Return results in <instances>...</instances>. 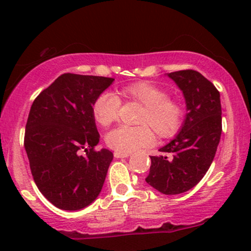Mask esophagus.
<instances>
[{
  "instance_id": "obj_1",
  "label": "esophagus",
  "mask_w": 251,
  "mask_h": 251,
  "mask_svg": "<svg viewBox=\"0 0 251 251\" xmlns=\"http://www.w3.org/2000/svg\"><path fill=\"white\" fill-rule=\"evenodd\" d=\"M114 157L116 158H127L128 155H129V153H122V152H114Z\"/></svg>"
}]
</instances>
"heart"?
I'll list each match as a JSON object with an SVG mask.
<instances>
[{"instance_id":"b5f03b06","label":"heart","mask_w":251,"mask_h":251,"mask_svg":"<svg viewBox=\"0 0 251 251\" xmlns=\"http://www.w3.org/2000/svg\"><path fill=\"white\" fill-rule=\"evenodd\" d=\"M118 96L125 101L138 102L144 108L137 122L139 126H122L106 135V144L114 151L131 153L138 149L148 148L154 142V130L158 137L166 139L174 137L183 125L185 116L183 105L169 98L168 91L154 83H131L120 88ZM120 107L122 101L116 94L103 92L94 100L92 112L100 126L109 127L119 118Z\"/></svg>"}]
</instances>
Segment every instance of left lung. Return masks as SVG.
<instances>
[{
    "label": "left lung",
    "mask_w": 251,
    "mask_h": 251,
    "mask_svg": "<svg viewBox=\"0 0 251 251\" xmlns=\"http://www.w3.org/2000/svg\"><path fill=\"white\" fill-rule=\"evenodd\" d=\"M168 75L183 91L186 113L177 137L151 155L146 183L164 195H178L200 183L214 160L222 133L220 92L200 72L184 70Z\"/></svg>",
    "instance_id": "8db88e82"
}]
</instances>
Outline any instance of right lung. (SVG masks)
<instances>
[{"mask_svg": "<svg viewBox=\"0 0 251 251\" xmlns=\"http://www.w3.org/2000/svg\"><path fill=\"white\" fill-rule=\"evenodd\" d=\"M113 81L65 73L31 105L25 149L37 189L56 208L80 210L101 191L113 153L94 150L100 135L92 106Z\"/></svg>", "mask_w": 251, "mask_h": 251, "instance_id": "right-lung-1", "label": "right lung"}]
</instances>
